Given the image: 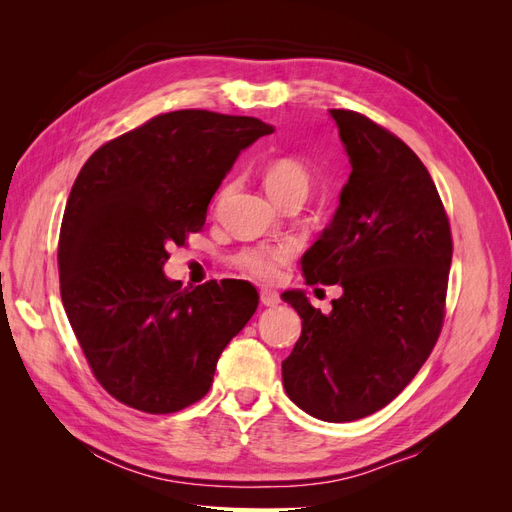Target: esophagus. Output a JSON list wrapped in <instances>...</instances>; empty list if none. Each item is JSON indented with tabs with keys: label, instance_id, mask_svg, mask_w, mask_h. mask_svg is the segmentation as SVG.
Segmentation results:
<instances>
[{
	"label": "esophagus",
	"instance_id": "obj_1",
	"mask_svg": "<svg viewBox=\"0 0 512 512\" xmlns=\"http://www.w3.org/2000/svg\"><path fill=\"white\" fill-rule=\"evenodd\" d=\"M260 303L265 305V307L280 305V294H277V292L271 290V288H262V290H260Z\"/></svg>",
	"mask_w": 512,
	"mask_h": 512
}]
</instances>
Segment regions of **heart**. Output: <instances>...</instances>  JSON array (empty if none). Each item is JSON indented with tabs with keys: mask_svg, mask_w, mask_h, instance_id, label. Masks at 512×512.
I'll return each instance as SVG.
<instances>
[{
	"mask_svg": "<svg viewBox=\"0 0 512 512\" xmlns=\"http://www.w3.org/2000/svg\"><path fill=\"white\" fill-rule=\"evenodd\" d=\"M309 185H312L309 170L292 158L275 160L265 170V188L275 203H280V200L292 194L307 196ZM292 256V243H256L250 247H243L239 254H235L232 265H235L245 277H252L256 282H275L280 280V275L292 260Z\"/></svg>",
	"mask_w": 512,
	"mask_h": 512,
	"instance_id": "1",
	"label": "heart"
}]
</instances>
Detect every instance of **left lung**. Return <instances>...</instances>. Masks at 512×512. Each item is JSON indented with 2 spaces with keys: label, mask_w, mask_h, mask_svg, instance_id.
I'll use <instances>...</instances> for the list:
<instances>
[{
  "label": "left lung",
  "mask_w": 512,
  "mask_h": 512,
  "mask_svg": "<svg viewBox=\"0 0 512 512\" xmlns=\"http://www.w3.org/2000/svg\"><path fill=\"white\" fill-rule=\"evenodd\" d=\"M329 113L352 173L301 269L309 286L339 284L344 294L329 314L303 290L282 294L303 324L282 380L307 414L350 423L391 404L436 346L453 239L416 153L361 113Z\"/></svg>",
  "instance_id": "left-lung-1"
}]
</instances>
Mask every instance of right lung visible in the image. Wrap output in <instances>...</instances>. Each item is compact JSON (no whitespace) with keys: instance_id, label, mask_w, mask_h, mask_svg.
Wrapping results in <instances>:
<instances>
[{"instance_id":"add662e5","label":"right lung","mask_w":512,"mask_h":512,"mask_svg":"<svg viewBox=\"0 0 512 512\" xmlns=\"http://www.w3.org/2000/svg\"><path fill=\"white\" fill-rule=\"evenodd\" d=\"M273 126L175 111L102 145L76 177L59 232V282L72 331L121 404L168 414L205 397L222 350L258 307L252 284L168 280V245L205 226L239 153Z\"/></svg>"}]
</instances>
